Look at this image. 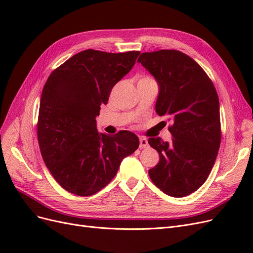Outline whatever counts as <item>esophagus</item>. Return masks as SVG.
<instances>
[{
    "label": "esophagus",
    "instance_id": "34e87169",
    "mask_svg": "<svg viewBox=\"0 0 253 253\" xmlns=\"http://www.w3.org/2000/svg\"><path fill=\"white\" fill-rule=\"evenodd\" d=\"M148 147H149L148 139L144 138V137H141L140 140H139V148L144 149V148H148Z\"/></svg>",
    "mask_w": 253,
    "mask_h": 253
}]
</instances>
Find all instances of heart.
I'll return each mask as SVG.
<instances>
[{
    "mask_svg": "<svg viewBox=\"0 0 253 253\" xmlns=\"http://www.w3.org/2000/svg\"><path fill=\"white\" fill-rule=\"evenodd\" d=\"M149 79H152V78H150V77H143L140 80H149Z\"/></svg>",
    "mask_w": 253,
    "mask_h": 253,
    "instance_id": "heart-1",
    "label": "heart"
}]
</instances>
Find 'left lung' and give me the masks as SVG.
<instances>
[{"mask_svg":"<svg viewBox=\"0 0 253 253\" xmlns=\"http://www.w3.org/2000/svg\"><path fill=\"white\" fill-rule=\"evenodd\" d=\"M138 62L159 85V116L172 120L171 142L149 138L159 163L149 170L154 185L173 197L193 193L208 178L221 132L219 101L212 81L197 62L179 50L143 52Z\"/></svg>","mask_w":253,"mask_h":253,"instance_id":"1","label":"left lung"}]
</instances>
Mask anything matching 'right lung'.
<instances>
[{"label": "right lung", "instance_id": "right-lung-1", "mask_svg": "<svg viewBox=\"0 0 253 253\" xmlns=\"http://www.w3.org/2000/svg\"><path fill=\"white\" fill-rule=\"evenodd\" d=\"M139 53L83 50L56 68L45 83L38 141L47 169L68 192L97 193L115 177L122 159L138 149L139 139L132 132L98 133L96 117Z\"/></svg>", "mask_w": 253, "mask_h": 253}]
</instances>
